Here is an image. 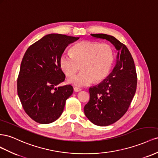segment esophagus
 <instances>
[{
  "label": "esophagus",
  "instance_id": "esophagus-1",
  "mask_svg": "<svg viewBox=\"0 0 158 158\" xmlns=\"http://www.w3.org/2000/svg\"><path fill=\"white\" fill-rule=\"evenodd\" d=\"M73 90H74V91H75V92H79V91H81V89L78 88V87H74Z\"/></svg>",
  "mask_w": 158,
  "mask_h": 158
}]
</instances>
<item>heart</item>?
<instances>
[{"mask_svg": "<svg viewBox=\"0 0 158 158\" xmlns=\"http://www.w3.org/2000/svg\"><path fill=\"white\" fill-rule=\"evenodd\" d=\"M70 55L62 54L60 65L67 76L74 75L81 65L82 71L68 79L75 87H85L92 84L94 79L101 82L109 75L114 61V51L109 44L85 41L75 44Z\"/></svg>", "mask_w": 158, "mask_h": 158, "instance_id": "b5f03b06", "label": "heart"}]
</instances>
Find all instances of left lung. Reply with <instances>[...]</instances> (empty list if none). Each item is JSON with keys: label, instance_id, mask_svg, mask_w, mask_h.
<instances>
[{"label": "left lung", "instance_id": "8db88e82", "mask_svg": "<svg viewBox=\"0 0 158 158\" xmlns=\"http://www.w3.org/2000/svg\"><path fill=\"white\" fill-rule=\"evenodd\" d=\"M93 37L106 40L118 51L116 64L107 78L90 87V99L85 114L94 124L106 127L118 120L127 112L136 91L137 75L128 49L116 38L105 34Z\"/></svg>", "mask_w": 158, "mask_h": 158}]
</instances>
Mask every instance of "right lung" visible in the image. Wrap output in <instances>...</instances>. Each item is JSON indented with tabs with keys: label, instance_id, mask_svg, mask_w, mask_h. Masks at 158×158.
Here are the masks:
<instances>
[{
	"label": "right lung",
	"instance_id": "1",
	"mask_svg": "<svg viewBox=\"0 0 158 158\" xmlns=\"http://www.w3.org/2000/svg\"><path fill=\"white\" fill-rule=\"evenodd\" d=\"M79 38L60 34L45 35L27 49L22 60L17 91L22 107L40 124H49L60 118L65 102L73 93L70 85L56 87L65 75L60 58L69 44Z\"/></svg>",
	"mask_w": 158,
	"mask_h": 158
}]
</instances>
